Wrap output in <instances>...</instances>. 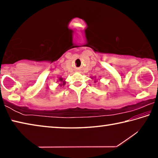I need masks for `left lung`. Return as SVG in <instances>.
<instances>
[{
    "label": "left lung",
    "instance_id": "1",
    "mask_svg": "<svg viewBox=\"0 0 158 158\" xmlns=\"http://www.w3.org/2000/svg\"><path fill=\"white\" fill-rule=\"evenodd\" d=\"M91 79H94V82H95V83L98 81V80L95 79V77L94 78V77H91Z\"/></svg>",
    "mask_w": 158,
    "mask_h": 158
}]
</instances>
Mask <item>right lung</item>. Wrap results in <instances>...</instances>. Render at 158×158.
<instances>
[{"label": "right lung", "mask_w": 158, "mask_h": 158, "mask_svg": "<svg viewBox=\"0 0 158 158\" xmlns=\"http://www.w3.org/2000/svg\"><path fill=\"white\" fill-rule=\"evenodd\" d=\"M59 81H60V83L59 84V85H60V86H62V85H64L65 84V83H66V81H65V80H63V79L62 78V77H60L59 78Z\"/></svg>", "instance_id": "1"}]
</instances>
